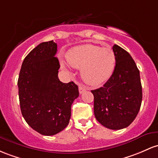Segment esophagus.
Masks as SVG:
<instances>
[{
	"mask_svg": "<svg viewBox=\"0 0 158 158\" xmlns=\"http://www.w3.org/2000/svg\"><path fill=\"white\" fill-rule=\"evenodd\" d=\"M86 91V88L85 86L83 85H80L79 86V94H82L84 91Z\"/></svg>",
	"mask_w": 158,
	"mask_h": 158,
	"instance_id": "obj_1",
	"label": "esophagus"
}]
</instances>
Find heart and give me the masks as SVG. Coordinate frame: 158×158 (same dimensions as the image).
Here are the masks:
<instances>
[{
	"label": "heart",
	"mask_w": 158,
	"mask_h": 158,
	"mask_svg": "<svg viewBox=\"0 0 158 158\" xmlns=\"http://www.w3.org/2000/svg\"><path fill=\"white\" fill-rule=\"evenodd\" d=\"M67 60L76 68H81L82 79L91 85L105 82L115 70L116 58L111 48L93 44H85L72 48L67 54ZM66 69L67 67L62 64Z\"/></svg>",
	"instance_id": "obj_1"
}]
</instances>
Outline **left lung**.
Segmentation results:
<instances>
[{"mask_svg":"<svg viewBox=\"0 0 158 158\" xmlns=\"http://www.w3.org/2000/svg\"><path fill=\"white\" fill-rule=\"evenodd\" d=\"M115 70L103 87L92 90L94 112L103 126L111 130L128 127L136 118L143 99L139 70L127 51L112 47Z\"/></svg>","mask_w":158,"mask_h":158,"instance_id":"left-lung-1","label":"left lung"}]
</instances>
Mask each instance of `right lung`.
Listing matches in <instances>:
<instances>
[{
	"label": "right lung",
	"instance_id": "obj_1",
	"mask_svg": "<svg viewBox=\"0 0 158 158\" xmlns=\"http://www.w3.org/2000/svg\"><path fill=\"white\" fill-rule=\"evenodd\" d=\"M57 43L39 44L23 60L18 79L21 112L30 127L45 136H53L68 125L71 105L79 97L73 82H61L55 57Z\"/></svg>",
	"mask_w": 158,
	"mask_h": 158
}]
</instances>
